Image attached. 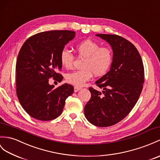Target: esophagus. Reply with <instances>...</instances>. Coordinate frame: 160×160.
<instances>
[{
  "mask_svg": "<svg viewBox=\"0 0 160 160\" xmlns=\"http://www.w3.org/2000/svg\"><path fill=\"white\" fill-rule=\"evenodd\" d=\"M81 88H81V87H74V92H78V91H79Z\"/></svg>",
  "mask_w": 160,
  "mask_h": 160,
  "instance_id": "esophagus-1",
  "label": "esophagus"
}]
</instances>
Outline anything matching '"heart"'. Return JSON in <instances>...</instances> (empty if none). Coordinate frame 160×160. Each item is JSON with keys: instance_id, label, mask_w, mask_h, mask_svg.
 Returning a JSON list of instances; mask_svg holds the SVG:
<instances>
[{"instance_id": "1", "label": "heart", "mask_w": 160, "mask_h": 160, "mask_svg": "<svg viewBox=\"0 0 160 160\" xmlns=\"http://www.w3.org/2000/svg\"><path fill=\"white\" fill-rule=\"evenodd\" d=\"M78 57L84 58L80 70L69 73L66 76L68 83L77 87L83 86L86 82L90 80L92 75L102 76L108 71L113 60L112 51L110 48L101 47L97 42L86 40L79 43L76 48ZM61 62L66 69H72L74 57L67 49L61 53Z\"/></svg>"}]
</instances>
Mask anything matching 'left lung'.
Wrapping results in <instances>:
<instances>
[{
	"label": "left lung",
	"mask_w": 160,
	"mask_h": 160,
	"mask_svg": "<svg viewBox=\"0 0 160 160\" xmlns=\"http://www.w3.org/2000/svg\"><path fill=\"white\" fill-rule=\"evenodd\" d=\"M106 41L113 52L109 72L95 82L99 92L91 87L90 100L84 114L91 124L109 127L127 116L138 101L144 84V67L136 48L117 35L98 34Z\"/></svg>",
	"instance_id": "left-lung-1"
}]
</instances>
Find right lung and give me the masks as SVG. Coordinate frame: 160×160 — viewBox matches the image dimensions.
<instances>
[{"label": "right lung", "instance_id": "1", "mask_svg": "<svg viewBox=\"0 0 160 160\" xmlns=\"http://www.w3.org/2000/svg\"><path fill=\"white\" fill-rule=\"evenodd\" d=\"M71 31L39 32L29 38L18 56L16 93L20 104L30 116L39 121H50L62 112L65 100L73 92L72 85L62 84L57 88L49 78L61 82L56 72L62 68L61 53L75 38Z\"/></svg>", "mask_w": 160, "mask_h": 160}]
</instances>
